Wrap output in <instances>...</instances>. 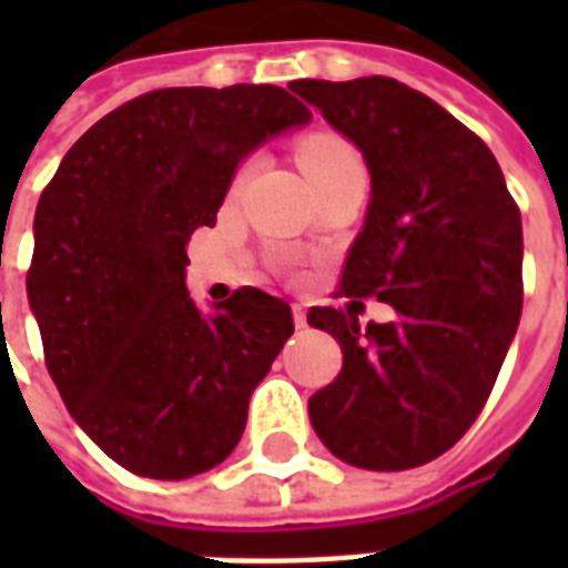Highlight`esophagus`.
Instances as JSON below:
<instances>
[{
  "label": "esophagus",
  "mask_w": 568,
  "mask_h": 568,
  "mask_svg": "<svg viewBox=\"0 0 568 568\" xmlns=\"http://www.w3.org/2000/svg\"><path fill=\"white\" fill-rule=\"evenodd\" d=\"M292 315H294V327L303 329L306 324H310V318H306V306L303 303H292Z\"/></svg>",
  "instance_id": "34e87169"
}]
</instances>
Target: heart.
<instances>
[{"label":"heart","instance_id":"obj_1","mask_svg":"<svg viewBox=\"0 0 568 568\" xmlns=\"http://www.w3.org/2000/svg\"><path fill=\"white\" fill-rule=\"evenodd\" d=\"M297 155H301V164L306 176L312 180V185L318 189L324 182H333L345 173H365L363 155L356 150L347 138L336 135V132H315V135H306L297 146ZM258 155H250L247 162L241 164L239 173L232 185L239 189L241 182L247 180L250 173L256 171Z\"/></svg>","mask_w":568,"mask_h":568}]
</instances>
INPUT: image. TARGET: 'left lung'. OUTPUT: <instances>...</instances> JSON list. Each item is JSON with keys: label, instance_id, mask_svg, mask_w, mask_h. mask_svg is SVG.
<instances>
[{"label": "left lung", "instance_id": "8db88e82", "mask_svg": "<svg viewBox=\"0 0 568 568\" xmlns=\"http://www.w3.org/2000/svg\"><path fill=\"white\" fill-rule=\"evenodd\" d=\"M288 88L363 150L372 173L338 294L395 310L365 329L359 301L310 312L345 354L310 397L312 427L356 468L424 466L475 424L519 327V205L489 146L422 91L388 75Z\"/></svg>", "mask_w": 568, "mask_h": 568}]
</instances>
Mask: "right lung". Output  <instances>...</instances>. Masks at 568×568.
<instances>
[{"label":"right lung","mask_w":568,"mask_h":568,"mask_svg":"<svg viewBox=\"0 0 568 568\" xmlns=\"http://www.w3.org/2000/svg\"><path fill=\"white\" fill-rule=\"evenodd\" d=\"M310 118L274 84L141 93L93 123L40 194L26 288L49 377L132 475L182 480L239 445L292 310L241 288L205 318L185 247L214 226L241 159Z\"/></svg>","instance_id":"obj_1"}]
</instances>
